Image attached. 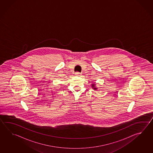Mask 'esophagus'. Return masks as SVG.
<instances>
[{"label": "esophagus", "mask_w": 153, "mask_h": 153, "mask_svg": "<svg viewBox=\"0 0 153 153\" xmlns=\"http://www.w3.org/2000/svg\"><path fill=\"white\" fill-rule=\"evenodd\" d=\"M75 75H76V76H81V73H80L79 72H76V73H75Z\"/></svg>", "instance_id": "34e87169"}]
</instances>
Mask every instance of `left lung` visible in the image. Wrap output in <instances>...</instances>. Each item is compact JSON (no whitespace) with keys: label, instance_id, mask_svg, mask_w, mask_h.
Listing matches in <instances>:
<instances>
[{"label":"left lung","instance_id":"left-lung-1","mask_svg":"<svg viewBox=\"0 0 153 153\" xmlns=\"http://www.w3.org/2000/svg\"><path fill=\"white\" fill-rule=\"evenodd\" d=\"M91 86H92V88H93V89L94 90H97V88L96 87V85H95V84H91Z\"/></svg>","mask_w":153,"mask_h":153}]
</instances>
